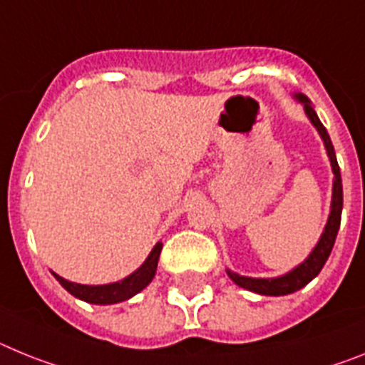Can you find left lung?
<instances>
[{"label": "left lung", "mask_w": 365, "mask_h": 365, "mask_svg": "<svg viewBox=\"0 0 365 365\" xmlns=\"http://www.w3.org/2000/svg\"><path fill=\"white\" fill-rule=\"evenodd\" d=\"M294 99L297 103L303 104V110H305L309 121L312 123L316 130H318L319 138L323 141V147L327 152L329 161H331V169L334 178H332V196H331V213H329L327 224L323 227V233L319 237V240L316 242V246L312 248V252L307 255V259L303 262L292 268L290 272L283 275H277V277H248V275H240L237 272H231L230 268H226V274L230 275V279L235 284H239L240 288H246L250 292L261 294V296H287V294H292L299 288H303L305 284H309L316 275L322 272L323 264L327 262L329 255L332 252V246H334L336 235H338V230H340V220H341V207H344V191H341V176H340V167H338V161H336V152L332 147V141L329 138L327 130L319 121L318 113L314 112V106L307 99L303 93H294Z\"/></svg>", "instance_id": "1"}]
</instances>
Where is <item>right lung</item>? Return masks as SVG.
I'll return each mask as SVG.
<instances>
[{"label":"right lung","instance_id":"add662e5","mask_svg":"<svg viewBox=\"0 0 365 365\" xmlns=\"http://www.w3.org/2000/svg\"><path fill=\"white\" fill-rule=\"evenodd\" d=\"M161 248H163V244L156 242V246H154L152 252L148 253V257L145 259L143 264L139 266L138 270H134L130 275H126L125 279H121V281H115V283L81 284L60 277L55 272H51V274L55 275L56 281H58L71 296L86 301V303H93V305H113V303H121V301L134 297L135 294H139L143 288H147L148 284H150V281L154 279V275H156Z\"/></svg>","mask_w":365,"mask_h":365}]
</instances>
